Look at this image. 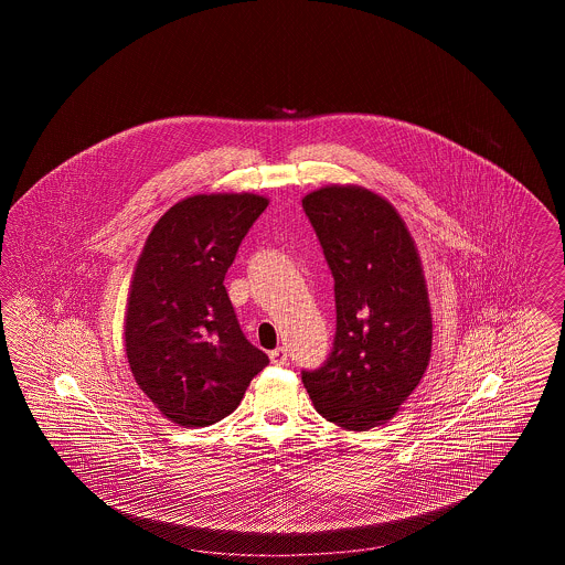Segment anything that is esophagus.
<instances>
[{
	"instance_id": "esophagus-1",
	"label": "esophagus",
	"mask_w": 565,
	"mask_h": 565,
	"mask_svg": "<svg viewBox=\"0 0 565 565\" xmlns=\"http://www.w3.org/2000/svg\"><path fill=\"white\" fill-rule=\"evenodd\" d=\"M269 358L273 364H277V366H284V364H288V350H284V348H277V350L270 351Z\"/></svg>"
}]
</instances>
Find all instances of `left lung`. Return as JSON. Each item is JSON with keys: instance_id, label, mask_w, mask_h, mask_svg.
Returning <instances> with one entry per match:
<instances>
[{"instance_id": "1", "label": "left lung", "mask_w": 565, "mask_h": 565, "mask_svg": "<svg viewBox=\"0 0 565 565\" xmlns=\"http://www.w3.org/2000/svg\"><path fill=\"white\" fill-rule=\"evenodd\" d=\"M302 210L334 277L337 334L322 369L302 373L318 413L345 430L387 424L428 369L431 311L422 258L396 207L332 184Z\"/></svg>"}]
</instances>
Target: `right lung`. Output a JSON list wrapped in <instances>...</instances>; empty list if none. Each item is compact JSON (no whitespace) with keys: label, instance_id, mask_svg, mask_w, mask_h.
Returning a JSON list of instances; mask_svg holds the SVG:
<instances>
[{"label":"right lung","instance_id":"1","mask_svg":"<svg viewBox=\"0 0 565 565\" xmlns=\"http://www.w3.org/2000/svg\"><path fill=\"white\" fill-rule=\"evenodd\" d=\"M267 205L252 192L186 196L161 215L137 258L125 351L139 390L178 426L205 428L231 415L269 364L243 337L224 288Z\"/></svg>","mask_w":565,"mask_h":565}]
</instances>
